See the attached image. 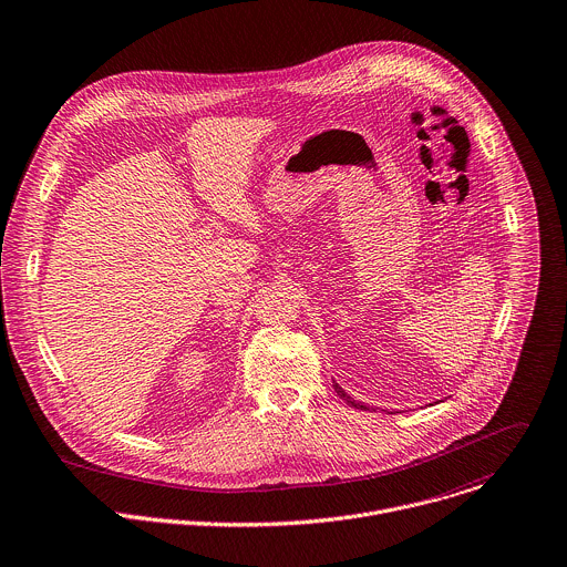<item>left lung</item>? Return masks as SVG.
Here are the masks:
<instances>
[{
    "label": "left lung",
    "instance_id": "left-lung-1",
    "mask_svg": "<svg viewBox=\"0 0 567 567\" xmlns=\"http://www.w3.org/2000/svg\"><path fill=\"white\" fill-rule=\"evenodd\" d=\"M333 390H336V394L347 403V405H351V408H355V410H373V408H369L367 403H360V401H353L336 381H333ZM392 414H399V412H392Z\"/></svg>",
    "mask_w": 567,
    "mask_h": 567
}]
</instances>
